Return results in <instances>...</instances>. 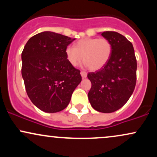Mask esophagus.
I'll use <instances>...</instances> for the list:
<instances>
[{"label":"esophagus","mask_w":157,"mask_h":157,"mask_svg":"<svg viewBox=\"0 0 157 157\" xmlns=\"http://www.w3.org/2000/svg\"><path fill=\"white\" fill-rule=\"evenodd\" d=\"M80 75H81V76H82V78H86V77H87V73L86 72V71H81L80 72Z\"/></svg>","instance_id":"esophagus-1"}]
</instances>
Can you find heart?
Here are the masks:
<instances>
[{"label":"heart","instance_id":"1","mask_svg":"<svg viewBox=\"0 0 157 157\" xmlns=\"http://www.w3.org/2000/svg\"><path fill=\"white\" fill-rule=\"evenodd\" d=\"M112 53V44L106 38L86 37L77 41L75 46L66 48V57L72 66H77L83 60L89 69L97 71L103 67Z\"/></svg>","mask_w":157,"mask_h":157}]
</instances>
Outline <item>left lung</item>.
Here are the masks:
<instances>
[{"instance_id":"left-lung-1","label":"left lung","mask_w":157,"mask_h":157,"mask_svg":"<svg viewBox=\"0 0 157 157\" xmlns=\"http://www.w3.org/2000/svg\"><path fill=\"white\" fill-rule=\"evenodd\" d=\"M101 35L111 43L112 53L103 67L88 74L91 82L88 96L94 109L111 113L125 105L134 92L137 65L133 45L125 36L111 31Z\"/></svg>"}]
</instances>
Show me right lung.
I'll list each match as a JSON object with an SVG mask.
<instances>
[{
	"mask_svg": "<svg viewBox=\"0 0 157 157\" xmlns=\"http://www.w3.org/2000/svg\"><path fill=\"white\" fill-rule=\"evenodd\" d=\"M75 40L44 32L34 35L25 45L21 74L27 95L41 111L55 113L66 109L82 80L80 70L66 57V48Z\"/></svg>",
	"mask_w": 157,
	"mask_h": 157,
	"instance_id": "add662e5",
	"label": "right lung"
}]
</instances>
